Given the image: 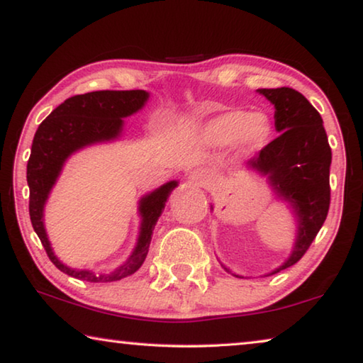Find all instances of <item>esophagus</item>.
Returning a JSON list of instances; mask_svg holds the SVG:
<instances>
[{"label": "esophagus", "mask_w": 363, "mask_h": 363, "mask_svg": "<svg viewBox=\"0 0 363 363\" xmlns=\"http://www.w3.org/2000/svg\"><path fill=\"white\" fill-rule=\"evenodd\" d=\"M210 174L206 173V171H203V169H199V171H194V174H192V181L194 182H196V184H200V186H206L208 182H210Z\"/></svg>", "instance_id": "obj_1"}]
</instances>
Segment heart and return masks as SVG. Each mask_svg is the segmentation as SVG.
<instances>
[{"label":"heart","instance_id":"1","mask_svg":"<svg viewBox=\"0 0 363 363\" xmlns=\"http://www.w3.org/2000/svg\"><path fill=\"white\" fill-rule=\"evenodd\" d=\"M201 134L211 144H227L237 139L245 150H256L267 143L270 123L262 113H245L237 110L208 121Z\"/></svg>","mask_w":363,"mask_h":363}]
</instances>
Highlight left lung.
Instances as JSON below:
<instances>
[{"mask_svg": "<svg viewBox=\"0 0 363 363\" xmlns=\"http://www.w3.org/2000/svg\"><path fill=\"white\" fill-rule=\"evenodd\" d=\"M275 107L280 134L248 160V167L269 174L270 184L298 214V240L288 261L274 274L291 267L306 255L330 210L331 149L322 116L293 88L259 89Z\"/></svg>", "mask_w": 363, "mask_h": 363, "instance_id": "1", "label": "left lung"}]
</instances>
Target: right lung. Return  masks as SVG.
Listing matches in <instances>:
<instances>
[{
    "label": "right lung",
    "mask_w": 363,
    "mask_h": 363,
    "mask_svg": "<svg viewBox=\"0 0 363 363\" xmlns=\"http://www.w3.org/2000/svg\"><path fill=\"white\" fill-rule=\"evenodd\" d=\"M147 97L149 94L143 89L93 91V93L73 96L60 104L57 108H54L35 133L32 153H30L27 163L30 220H32L33 229L40 237L49 259L70 277L93 281V284H108V281L121 280L136 272L149 253L153 227L163 211L164 201L168 200L171 190L177 186L176 181L164 184L155 192L140 200L139 210L143 214V225H140L138 247L126 264H123L112 274H93L89 270H75L64 266L54 256L51 245L48 242L45 225H43L45 201L65 160L84 145L118 136L123 126L121 118L138 112L145 104Z\"/></svg>",
    "instance_id": "add662e5"
}]
</instances>
